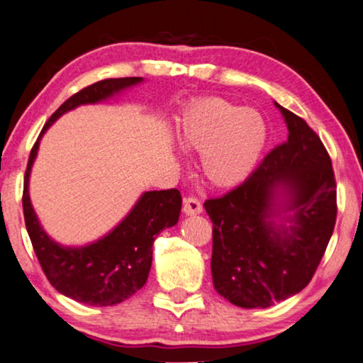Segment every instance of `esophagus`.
I'll return each instance as SVG.
<instances>
[{
    "instance_id": "esophagus-1",
    "label": "esophagus",
    "mask_w": 363,
    "mask_h": 363,
    "mask_svg": "<svg viewBox=\"0 0 363 363\" xmlns=\"http://www.w3.org/2000/svg\"><path fill=\"white\" fill-rule=\"evenodd\" d=\"M183 213L186 216H196L203 213V204L201 201L194 196H189L183 201Z\"/></svg>"
}]
</instances>
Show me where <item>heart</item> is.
Here are the masks:
<instances>
[{
  "mask_svg": "<svg viewBox=\"0 0 363 363\" xmlns=\"http://www.w3.org/2000/svg\"><path fill=\"white\" fill-rule=\"evenodd\" d=\"M178 136L201 154V170L214 186H235L258 165L267 144V125L252 108L222 97L194 100L183 111Z\"/></svg>",
  "mask_w": 363,
  "mask_h": 363,
  "instance_id": "heart-1",
  "label": "heart"
}]
</instances>
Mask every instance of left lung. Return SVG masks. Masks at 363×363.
Segmentation results:
<instances>
[{
  "instance_id": "8db88e82",
  "label": "left lung",
  "mask_w": 363,
  "mask_h": 363,
  "mask_svg": "<svg viewBox=\"0 0 363 363\" xmlns=\"http://www.w3.org/2000/svg\"><path fill=\"white\" fill-rule=\"evenodd\" d=\"M276 107L287 141L242 185L204 203L213 220L214 289L242 308H267L308 286L336 224V178L325 144L303 118ZM277 192L286 196L282 203Z\"/></svg>"
}]
</instances>
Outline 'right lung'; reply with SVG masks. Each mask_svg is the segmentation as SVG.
Listing matches in <instances>:
<instances>
[{"instance_id":"1","label":"right lung","mask_w":363,"mask_h":363,"mask_svg":"<svg viewBox=\"0 0 363 363\" xmlns=\"http://www.w3.org/2000/svg\"><path fill=\"white\" fill-rule=\"evenodd\" d=\"M143 77L104 79L71 96L50 116L40 136L33 144L24 175L26 228L48 282L60 294L76 302L92 306L121 303L136 294L147 281L152 264V243L164 228L174 227L180 217L182 194L177 188L144 193L131 213L108 235L87 247H61L38 224L29 198V177L38 143L50 125L77 105L96 104L141 82Z\"/></svg>"}]
</instances>
